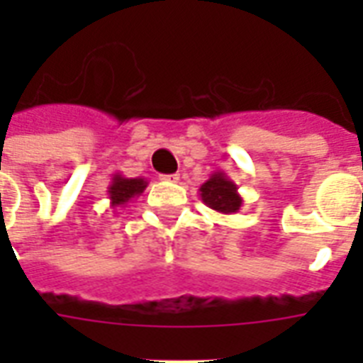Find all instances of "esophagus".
<instances>
[{
    "mask_svg": "<svg viewBox=\"0 0 363 363\" xmlns=\"http://www.w3.org/2000/svg\"><path fill=\"white\" fill-rule=\"evenodd\" d=\"M160 179L165 182H179V173H171V175H160Z\"/></svg>",
    "mask_w": 363,
    "mask_h": 363,
    "instance_id": "1",
    "label": "esophagus"
}]
</instances>
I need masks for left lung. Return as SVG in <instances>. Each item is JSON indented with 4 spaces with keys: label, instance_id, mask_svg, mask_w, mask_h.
Instances as JSON below:
<instances>
[{
    "label": "left lung",
    "instance_id": "8db88e82",
    "mask_svg": "<svg viewBox=\"0 0 363 363\" xmlns=\"http://www.w3.org/2000/svg\"><path fill=\"white\" fill-rule=\"evenodd\" d=\"M199 198L207 207L222 215H233L241 209L242 198L238 192V184L222 171H215L199 186Z\"/></svg>",
    "mask_w": 363,
    "mask_h": 363
}]
</instances>
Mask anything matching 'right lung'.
<instances>
[{
	"label": "right lung",
	"instance_id": "right-lung-1",
	"mask_svg": "<svg viewBox=\"0 0 363 363\" xmlns=\"http://www.w3.org/2000/svg\"><path fill=\"white\" fill-rule=\"evenodd\" d=\"M148 186V182L141 177H135V179H128L124 175H118L116 173L111 181L109 188H107V194H109L111 207H124L130 199L137 198L145 192V188Z\"/></svg>",
	"mask_w": 363,
	"mask_h": 363
}]
</instances>
